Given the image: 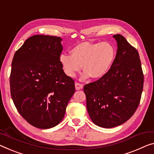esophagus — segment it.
I'll return each instance as SVG.
<instances>
[{
	"mask_svg": "<svg viewBox=\"0 0 154 154\" xmlns=\"http://www.w3.org/2000/svg\"><path fill=\"white\" fill-rule=\"evenodd\" d=\"M75 89H76V90H80V89L83 88V85L81 83H79V82H75Z\"/></svg>",
	"mask_w": 154,
	"mask_h": 154,
	"instance_id": "1",
	"label": "esophagus"
}]
</instances>
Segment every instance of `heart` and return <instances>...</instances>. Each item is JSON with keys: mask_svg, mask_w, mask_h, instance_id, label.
Wrapping results in <instances>:
<instances>
[{"mask_svg": "<svg viewBox=\"0 0 154 154\" xmlns=\"http://www.w3.org/2000/svg\"><path fill=\"white\" fill-rule=\"evenodd\" d=\"M71 55L62 54L60 63L64 72L74 78L78 72L85 70L82 79L91 76L100 79L109 71L116 57V51L109 42H88L78 44L71 49Z\"/></svg>", "mask_w": 154, "mask_h": 154, "instance_id": "1", "label": "heart"}]
</instances>
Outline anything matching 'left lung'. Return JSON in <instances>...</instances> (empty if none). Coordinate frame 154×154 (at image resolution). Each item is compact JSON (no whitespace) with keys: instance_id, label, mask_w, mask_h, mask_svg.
Instances as JSON below:
<instances>
[{"instance_id":"left-lung-1","label":"left lung","mask_w":154,"mask_h":154,"mask_svg":"<svg viewBox=\"0 0 154 154\" xmlns=\"http://www.w3.org/2000/svg\"><path fill=\"white\" fill-rule=\"evenodd\" d=\"M113 37L118 49L112 67L104 76L83 88L89 117L103 128H112L127 121L138 107L143 89L138 51L122 35Z\"/></svg>"}]
</instances>
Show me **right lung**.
Instances as JSON below:
<instances>
[{
    "instance_id": "right-lung-1",
    "label": "right lung",
    "mask_w": 154,
    "mask_h": 154,
    "mask_svg": "<svg viewBox=\"0 0 154 154\" xmlns=\"http://www.w3.org/2000/svg\"><path fill=\"white\" fill-rule=\"evenodd\" d=\"M60 37L34 35L14 54L9 83L18 112L32 126L49 129L60 123L75 92L74 81L60 63Z\"/></svg>"
}]
</instances>
